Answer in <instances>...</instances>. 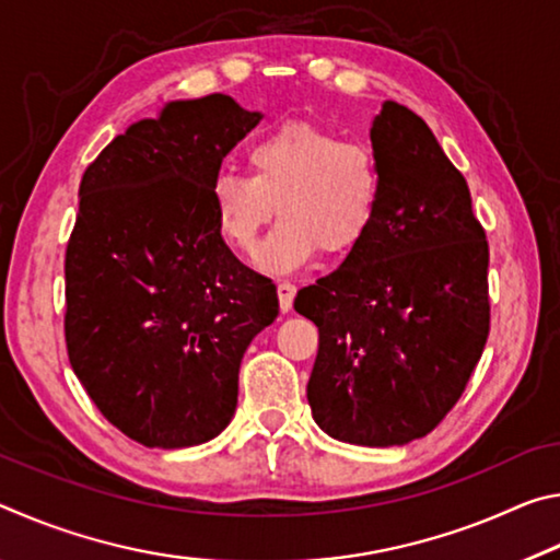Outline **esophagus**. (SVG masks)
<instances>
[{
    "label": "esophagus",
    "mask_w": 560,
    "mask_h": 560,
    "mask_svg": "<svg viewBox=\"0 0 560 560\" xmlns=\"http://www.w3.org/2000/svg\"><path fill=\"white\" fill-rule=\"evenodd\" d=\"M277 291H279V306H281L283 314H287V311H291V306H293V296H296V287H293L291 281H279Z\"/></svg>",
    "instance_id": "esophagus-1"
}]
</instances>
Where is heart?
<instances>
[{
    "instance_id": "heart-1",
    "label": "heart",
    "mask_w": 560,
    "mask_h": 560,
    "mask_svg": "<svg viewBox=\"0 0 560 560\" xmlns=\"http://www.w3.org/2000/svg\"><path fill=\"white\" fill-rule=\"evenodd\" d=\"M244 163L246 177L217 175L212 214L226 244L252 252L279 210L281 222L254 257L261 271H296L318 249L350 252L381 210L383 167L375 150L314 122L269 130L246 148Z\"/></svg>"
}]
</instances>
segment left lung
Returning a JSON list of instances; mask_svg holds the SVG:
<instances>
[{
	"mask_svg": "<svg viewBox=\"0 0 560 560\" xmlns=\"http://www.w3.org/2000/svg\"><path fill=\"white\" fill-rule=\"evenodd\" d=\"M371 143L383 202L343 264L301 289L318 326L308 405L360 447L420 440L464 393L489 336V244L467 179L417 113L385 101Z\"/></svg>",
	"mask_w": 560,
	"mask_h": 560,
	"instance_id": "8db88e82",
	"label": "left lung"
}]
</instances>
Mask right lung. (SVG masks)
Wrapping results in <instances>:
<instances>
[{
    "label": "right lung",
    "mask_w": 560,
    "mask_h": 560,
    "mask_svg": "<svg viewBox=\"0 0 560 560\" xmlns=\"http://www.w3.org/2000/svg\"><path fill=\"white\" fill-rule=\"evenodd\" d=\"M261 120L224 93L170 101L83 173L66 246V348L110 424L145 447L210 442L236 410L240 365L279 316L212 214L222 158Z\"/></svg>",
    "instance_id": "obj_1"
}]
</instances>
